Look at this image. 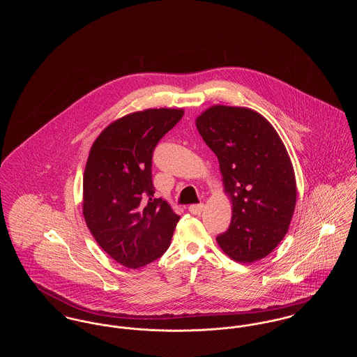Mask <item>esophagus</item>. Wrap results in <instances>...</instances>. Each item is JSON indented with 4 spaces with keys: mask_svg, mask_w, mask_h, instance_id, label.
<instances>
[{
    "mask_svg": "<svg viewBox=\"0 0 357 357\" xmlns=\"http://www.w3.org/2000/svg\"><path fill=\"white\" fill-rule=\"evenodd\" d=\"M204 204H191V206L188 207V211H190L191 214H194V215H199V214L204 211Z\"/></svg>",
    "mask_w": 357,
    "mask_h": 357,
    "instance_id": "34e87169",
    "label": "esophagus"
}]
</instances>
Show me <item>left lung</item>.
<instances>
[{
	"label": "left lung",
	"mask_w": 357,
	"mask_h": 357,
	"mask_svg": "<svg viewBox=\"0 0 357 357\" xmlns=\"http://www.w3.org/2000/svg\"><path fill=\"white\" fill-rule=\"evenodd\" d=\"M220 162L233 202L229 229L217 237L238 262H255L282 241L296 207V179L288 151L272 124L253 109L215 105L195 120Z\"/></svg>",
	"instance_id": "left-lung-1"
}]
</instances>
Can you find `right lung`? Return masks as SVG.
<instances>
[{"label":"right lung","mask_w":357,"mask_h":357,"mask_svg":"<svg viewBox=\"0 0 357 357\" xmlns=\"http://www.w3.org/2000/svg\"><path fill=\"white\" fill-rule=\"evenodd\" d=\"M182 116V109L169 108L130 114L109 124L91 149L83 179L85 222L102 250L126 268L165 255L181 218L153 198V155Z\"/></svg>","instance_id":"1"}]
</instances>
